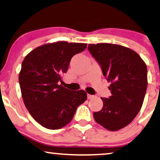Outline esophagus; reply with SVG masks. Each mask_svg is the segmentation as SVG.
Wrapping results in <instances>:
<instances>
[{
    "label": "esophagus",
    "mask_w": 160,
    "mask_h": 160,
    "mask_svg": "<svg viewBox=\"0 0 160 160\" xmlns=\"http://www.w3.org/2000/svg\"><path fill=\"white\" fill-rule=\"evenodd\" d=\"M95 96V95H90V94H88V99H92V98H94Z\"/></svg>",
    "instance_id": "1"
}]
</instances>
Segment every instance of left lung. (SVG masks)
<instances>
[{
  "instance_id": "8db88e82",
  "label": "left lung",
  "mask_w": 160,
  "mask_h": 160,
  "mask_svg": "<svg viewBox=\"0 0 160 160\" xmlns=\"http://www.w3.org/2000/svg\"><path fill=\"white\" fill-rule=\"evenodd\" d=\"M88 51L111 82V95L101 98L103 108L94 112L95 121L109 131H118L132 122L141 109L147 88V68L133 50L118 44L88 45Z\"/></svg>"
}]
</instances>
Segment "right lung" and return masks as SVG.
<instances>
[{"label":"right lung","mask_w":160,"mask_h":160,"mask_svg":"<svg viewBox=\"0 0 160 160\" xmlns=\"http://www.w3.org/2000/svg\"><path fill=\"white\" fill-rule=\"evenodd\" d=\"M87 44L58 42L37 47L21 64L19 85L28 111L39 124L59 129L70 123L76 109L87 99L84 90L72 91L59 83L76 54Z\"/></svg>","instance_id":"1"}]
</instances>
